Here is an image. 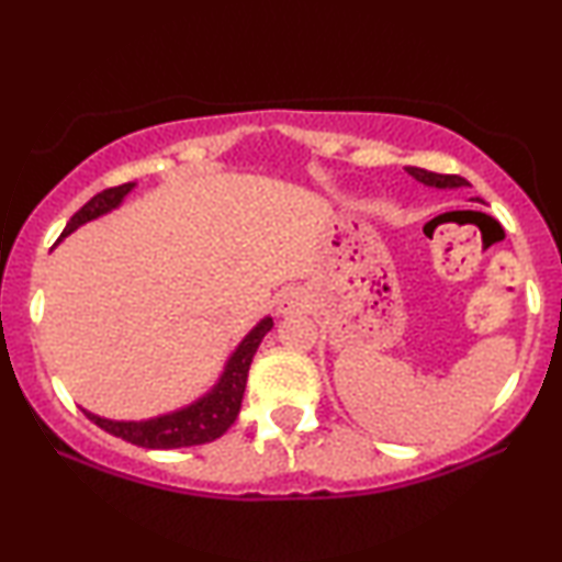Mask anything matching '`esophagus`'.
Wrapping results in <instances>:
<instances>
[{
  "instance_id": "1",
  "label": "esophagus",
  "mask_w": 562,
  "mask_h": 562,
  "mask_svg": "<svg viewBox=\"0 0 562 562\" xmlns=\"http://www.w3.org/2000/svg\"><path fill=\"white\" fill-rule=\"evenodd\" d=\"M304 294L302 291L296 289H289L283 291V294L279 296V314H294L299 310H304Z\"/></svg>"
}]
</instances>
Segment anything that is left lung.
Returning a JSON list of instances; mask_svg holds the SVG:
<instances>
[{"mask_svg":"<svg viewBox=\"0 0 562 562\" xmlns=\"http://www.w3.org/2000/svg\"><path fill=\"white\" fill-rule=\"evenodd\" d=\"M406 173H409L412 179H417L419 183H425V187H432V189H460V187H468V181L460 179V176L432 173V171H425V168L409 166V168H406Z\"/></svg>","mask_w":562,"mask_h":562,"instance_id":"obj_1","label":"left lung"}]
</instances>
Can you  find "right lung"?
<instances>
[{
    "mask_svg": "<svg viewBox=\"0 0 562 562\" xmlns=\"http://www.w3.org/2000/svg\"><path fill=\"white\" fill-rule=\"evenodd\" d=\"M135 189V181L122 183V187L104 189L97 196H91L79 212L68 220L64 233H60L58 243L79 229L87 222L102 217V214L117 210L125 202V196ZM273 319L263 317L248 335L243 337V342L237 345L233 356L227 358L225 371H222L220 381L206 391L204 396H199L196 402H191L181 409H173L168 414H158L150 419H104L99 414H91L83 409V414L94 422L97 427H102L104 432L122 440L140 445V448L150 450H173V448H191V445H204L217 440L233 427V422L240 414L245 383H248V371L256 356L258 345L263 342V337L271 333Z\"/></svg>",
    "mask_w": 562,
    "mask_h": 562,
    "instance_id": "1",
    "label": "right lung"
}]
</instances>
